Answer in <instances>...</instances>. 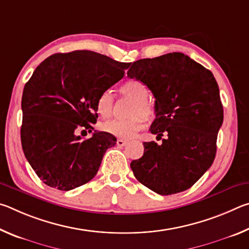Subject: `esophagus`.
<instances>
[{"mask_svg":"<svg viewBox=\"0 0 249 249\" xmlns=\"http://www.w3.org/2000/svg\"><path fill=\"white\" fill-rule=\"evenodd\" d=\"M116 144L119 145V146H121V147H123V146H125L126 144H127V141L122 140V138H119V140L116 141Z\"/></svg>","mask_w":249,"mask_h":249,"instance_id":"esophagus-1","label":"esophagus"}]
</instances>
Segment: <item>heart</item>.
Listing matches in <instances>:
<instances>
[{
  "label": "heart",
  "instance_id": "heart-1",
  "mask_svg": "<svg viewBox=\"0 0 249 249\" xmlns=\"http://www.w3.org/2000/svg\"><path fill=\"white\" fill-rule=\"evenodd\" d=\"M122 95L133 100L128 109L129 119H114L101 124L103 132L115 135L117 137L129 138L144 126L145 121H151L155 117V108L148 102L149 91L144 83L137 80H129L120 88ZM114 107V98L109 90H104L96 99V111L103 117L111 116Z\"/></svg>",
  "mask_w": 249,
  "mask_h": 249
}]
</instances>
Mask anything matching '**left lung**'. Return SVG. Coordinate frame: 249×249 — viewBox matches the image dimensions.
I'll return each mask as SVG.
<instances>
[{
	"label": "left lung",
	"instance_id": "obj_1",
	"mask_svg": "<svg viewBox=\"0 0 249 249\" xmlns=\"http://www.w3.org/2000/svg\"><path fill=\"white\" fill-rule=\"evenodd\" d=\"M155 96L151 134L162 140L144 142V155L133 160L134 176L161 196L191 188L212 166L216 154L223 105L210 70L181 53L140 59L127 71Z\"/></svg>",
	"mask_w": 249,
	"mask_h": 249
}]
</instances>
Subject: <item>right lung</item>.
<instances>
[{"instance_id":"1","label":"right lung","mask_w":249,"mask_h":249,"mask_svg":"<svg viewBox=\"0 0 249 249\" xmlns=\"http://www.w3.org/2000/svg\"><path fill=\"white\" fill-rule=\"evenodd\" d=\"M130 64L90 50L46 58L25 84L20 141L25 157L48 187L69 191L98 172L116 138L94 130L89 140L79 132L93 130L96 99L124 77Z\"/></svg>"}]
</instances>
